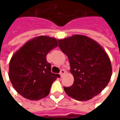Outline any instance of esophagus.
I'll use <instances>...</instances> for the list:
<instances>
[{
    "label": "esophagus",
    "mask_w": 120,
    "mask_h": 120,
    "mask_svg": "<svg viewBox=\"0 0 120 120\" xmlns=\"http://www.w3.org/2000/svg\"><path fill=\"white\" fill-rule=\"evenodd\" d=\"M65 73H66V71H65V70H64V69H62V70L60 71V76H61V77H62L63 76L65 75Z\"/></svg>",
    "instance_id": "1"
}]
</instances>
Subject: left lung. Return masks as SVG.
I'll use <instances>...</instances> for the list:
<instances>
[{"mask_svg": "<svg viewBox=\"0 0 120 120\" xmlns=\"http://www.w3.org/2000/svg\"><path fill=\"white\" fill-rule=\"evenodd\" d=\"M59 47L68 56L74 83L64 87L68 96L87 101L98 95L111 80L112 65L103 47L88 37L75 34L58 40Z\"/></svg>", "mask_w": 120, "mask_h": 120, "instance_id": "left-lung-1", "label": "left lung"}]
</instances>
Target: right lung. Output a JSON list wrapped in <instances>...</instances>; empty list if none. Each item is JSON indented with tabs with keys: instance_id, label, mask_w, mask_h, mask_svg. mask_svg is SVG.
<instances>
[{
	"instance_id": "right-lung-1",
	"label": "right lung",
	"mask_w": 120,
	"mask_h": 120,
	"mask_svg": "<svg viewBox=\"0 0 120 120\" xmlns=\"http://www.w3.org/2000/svg\"><path fill=\"white\" fill-rule=\"evenodd\" d=\"M58 46L55 38L39 36L30 40L12 56L9 78L17 92L30 100L46 97L60 75L51 71L46 56Z\"/></svg>"
}]
</instances>
